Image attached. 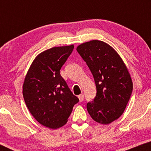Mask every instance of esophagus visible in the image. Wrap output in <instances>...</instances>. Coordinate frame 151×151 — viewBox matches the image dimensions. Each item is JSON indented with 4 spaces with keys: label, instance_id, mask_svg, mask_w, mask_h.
I'll return each mask as SVG.
<instances>
[{
    "label": "esophagus",
    "instance_id": "34e87169",
    "mask_svg": "<svg viewBox=\"0 0 151 151\" xmlns=\"http://www.w3.org/2000/svg\"><path fill=\"white\" fill-rule=\"evenodd\" d=\"M84 96L83 94H81V95H80V96H78V98H79L80 102H82L84 100Z\"/></svg>",
    "mask_w": 151,
    "mask_h": 151
}]
</instances>
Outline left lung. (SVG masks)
Listing matches in <instances>:
<instances>
[{
	"mask_svg": "<svg viewBox=\"0 0 151 151\" xmlns=\"http://www.w3.org/2000/svg\"><path fill=\"white\" fill-rule=\"evenodd\" d=\"M89 68L96 86V96L86 109L97 122L108 124L125 110L133 91V82L122 60L106 43L91 40L77 47Z\"/></svg>",
	"mask_w": 151,
	"mask_h": 151,
	"instance_id": "obj_1",
	"label": "left lung"
}]
</instances>
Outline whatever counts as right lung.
Masks as SVG:
<instances>
[{"label": "right lung", "instance_id": "add662e5", "mask_svg": "<svg viewBox=\"0 0 151 151\" xmlns=\"http://www.w3.org/2000/svg\"><path fill=\"white\" fill-rule=\"evenodd\" d=\"M73 48L70 45L43 51L35 58L24 79L22 94L29 111L50 129L65 125L79 102L60 73Z\"/></svg>", "mask_w": 151, "mask_h": 151}]
</instances>
